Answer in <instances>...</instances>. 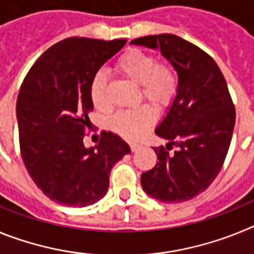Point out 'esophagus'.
<instances>
[{"mask_svg":"<svg viewBox=\"0 0 254 254\" xmlns=\"http://www.w3.org/2000/svg\"><path fill=\"white\" fill-rule=\"evenodd\" d=\"M129 147H131V151L134 152L140 149V145H138V143H134V142H129Z\"/></svg>","mask_w":254,"mask_h":254,"instance_id":"esophagus-1","label":"esophagus"}]
</instances>
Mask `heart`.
Wrapping results in <instances>:
<instances>
[{
  "label": "heart",
  "mask_w": 254,
  "mask_h": 254,
  "mask_svg": "<svg viewBox=\"0 0 254 254\" xmlns=\"http://www.w3.org/2000/svg\"><path fill=\"white\" fill-rule=\"evenodd\" d=\"M117 72L140 85L141 98L158 108H167L174 102L179 90V78L176 69L165 61L147 52L131 49L117 61ZM90 98L98 111L109 108L107 77L103 72L94 75L90 82ZM155 122V113L147 105L131 111H121L111 120L112 128L127 138H137Z\"/></svg>",
  "instance_id": "b5f03b06"
}]
</instances>
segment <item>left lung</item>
<instances>
[{"label": "left lung", "mask_w": 254, "mask_h": 254, "mask_svg": "<svg viewBox=\"0 0 254 254\" xmlns=\"http://www.w3.org/2000/svg\"><path fill=\"white\" fill-rule=\"evenodd\" d=\"M132 44L160 49L177 69L179 90L155 133L156 165L142 173L143 190L165 203L193 198L215 181L228 154L235 107L223 72L205 51L174 34L147 35ZM176 146L174 152H170Z\"/></svg>", "instance_id": "left-lung-1"}]
</instances>
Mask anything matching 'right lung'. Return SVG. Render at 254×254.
Instances as JSON below:
<instances>
[{
    "label": "right lung",
    "mask_w": 254,
    "mask_h": 254,
    "mask_svg": "<svg viewBox=\"0 0 254 254\" xmlns=\"http://www.w3.org/2000/svg\"><path fill=\"white\" fill-rule=\"evenodd\" d=\"M126 39L72 37L47 49L26 73L16 102L20 152L29 176L49 199L85 207L107 194L114 164L131 149L120 136L102 132L95 147L84 137L91 128L90 82Z\"/></svg>",
    "instance_id": "add662e5"
}]
</instances>
